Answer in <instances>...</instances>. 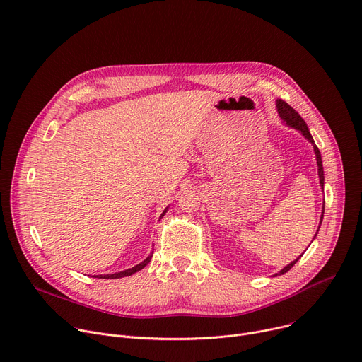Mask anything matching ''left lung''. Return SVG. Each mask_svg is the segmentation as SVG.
<instances>
[{
	"instance_id": "1",
	"label": "left lung",
	"mask_w": 362,
	"mask_h": 362,
	"mask_svg": "<svg viewBox=\"0 0 362 362\" xmlns=\"http://www.w3.org/2000/svg\"><path fill=\"white\" fill-rule=\"evenodd\" d=\"M277 111H279V114H280V117H281V119L288 125V127H293V128H296V129H299L300 133L305 136V139H308L310 143H312V146H313V148H315V154H316V161H317V175H319V180H320V186H322V189H323V180H325V176H323V166H322V157H320V151H319V148L316 147V144H315V141H313V139H312V136H310V133H309V128H308V125H306V122H305V119L299 115V112L296 111V110H293L287 103H284L283 100H277ZM323 212H325V202H323V206H322V215H320V223H322V219H323ZM320 223H319V228H320ZM319 231V229H317ZM317 231H316V234H315V237L317 235ZM303 255V254H302ZM300 255V257H302ZM299 257V258H300ZM299 258H296L294 261H291L288 266H286L281 272H279L277 274H274V276H280V274H284V273H287L296 262L299 261Z\"/></svg>"
}]
</instances>
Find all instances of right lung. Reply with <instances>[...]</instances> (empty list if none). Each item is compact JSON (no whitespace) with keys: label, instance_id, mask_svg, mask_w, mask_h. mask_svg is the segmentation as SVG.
Returning <instances> with one entry per match:
<instances>
[{"label":"right lung","instance_id":"right-lung-1","mask_svg":"<svg viewBox=\"0 0 362 362\" xmlns=\"http://www.w3.org/2000/svg\"><path fill=\"white\" fill-rule=\"evenodd\" d=\"M166 214V211H164L163 214H161V216ZM151 257H153V251H151V254L144 259V261H141L140 264H137V266H134L133 269H128V270H125V272H119V273H114V274H104V276H100V279H121V277H127V276H131V274H134V273H137V272H140L141 269H144L148 262H150V259H151ZM98 277V276H96Z\"/></svg>","mask_w":362,"mask_h":362}]
</instances>
